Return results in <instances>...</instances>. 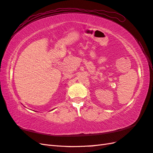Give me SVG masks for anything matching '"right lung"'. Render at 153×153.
Here are the masks:
<instances>
[{
  "instance_id": "1",
  "label": "right lung",
  "mask_w": 153,
  "mask_h": 153,
  "mask_svg": "<svg viewBox=\"0 0 153 153\" xmlns=\"http://www.w3.org/2000/svg\"><path fill=\"white\" fill-rule=\"evenodd\" d=\"M52 110H53V109H52Z\"/></svg>"
}]
</instances>
